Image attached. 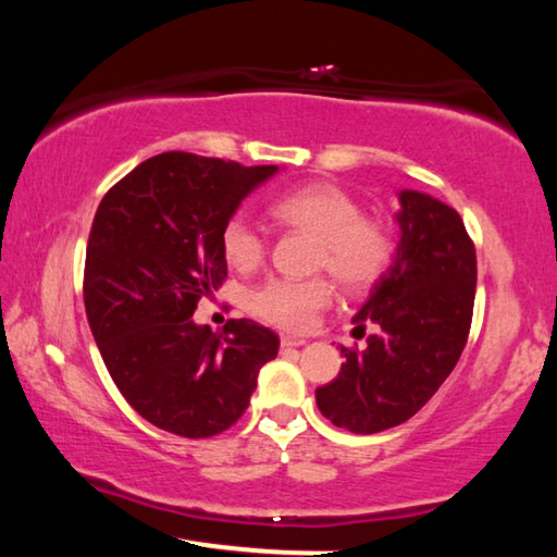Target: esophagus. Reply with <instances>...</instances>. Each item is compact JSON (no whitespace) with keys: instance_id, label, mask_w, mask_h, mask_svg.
<instances>
[{"instance_id":"esophagus-1","label":"esophagus","mask_w":557,"mask_h":557,"mask_svg":"<svg viewBox=\"0 0 557 557\" xmlns=\"http://www.w3.org/2000/svg\"><path fill=\"white\" fill-rule=\"evenodd\" d=\"M280 344L285 348H299V346H305L307 342H305V338H295V336H282Z\"/></svg>"}]
</instances>
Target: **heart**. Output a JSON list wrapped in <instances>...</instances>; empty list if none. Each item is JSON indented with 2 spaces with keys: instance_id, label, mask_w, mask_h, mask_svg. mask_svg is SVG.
<instances>
[{
  "instance_id": "heart-1",
  "label": "heart",
  "mask_w": 557,
  "mask_h": 557,
  "mask_svg": "<svg viewBox=\"0 0 557 557\" xmlns=\"http://www.w3.org/2000/svg\"><path fill=\"white\" fill-rule=\"evenodd\" d=\"M270 211L280 223L317 235L314 268L332 272L346 289L371 287L395 258L391 225L363 215L354 196L336 184L314 182L292 188L275 199ZM221 250L231 268L248 272L265 260L268 243L256 225L235 213L221 231ZM332 299L334 287L326 277H272L250 289L248 305L262 322L299 334L317 324Z\"/></svg>"
}]
</instances>
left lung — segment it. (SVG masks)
<instances>
[{"label": "left lung", "instance_id": "1", "mask_svg": "<svg viewBox=\"0 0 557 557\" xmlns=\"http://www.w3.org/2000/svg\"><path fill=\"white\" fill-rule=\"evenodd\" d=\"M400 245L354 317L366 348H346L342 373L317 388L326 420L373 435L410 420L465 351L476 292V250L451 206L400 191Z\"/></svg>", "mask_w": 557, "mask_h": 557}]
</instances>
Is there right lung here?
Masks as SVG:
<instances>
[{
    "instance_id": "add662e5",
    "label": "right lung",
    "mask_w": 557,
    "mask_h": 557,
    "mask_svg": "<svg viewBox=\"0 0 557 557\" xmlns=\"http://www.w3.org/2000/svg\"><path fill=\"white\" fill-rule=\"evenodd\" d=\"M275 164L164 152L102 196L83 299L102 361L125 400L172 435H221L240 420L280 338L252 319L223 332L194 324L201 297L228 275L221 231Z\"/></svg>"
}]
</instances>
